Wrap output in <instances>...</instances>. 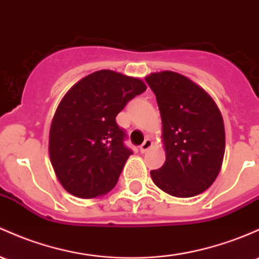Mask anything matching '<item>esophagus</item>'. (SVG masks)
Returning a JSON list of instances; mask_svg holds the SVG:
<instances>
[{"instance_id": "1", "label": "esophagus", "mask_w": 259, "mask_h": 259, "mask_svg": "<svg viewBox=\"0 0 259 259\" xmlns=\"http://www.w3.org/2000/svg\"><path fill=\"white\" fill-rule=\"evenodd\" d=\"M151 146H152V141L150 140L149 138L145 139V141L143 143V145H141V146H140V151L143 152V153H144V152H146L147 150H149L150 147H151Z\"/></svg>"}]
</instances>
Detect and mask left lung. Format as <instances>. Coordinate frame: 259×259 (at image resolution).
Returning a JSON list of instances; mask_svg holds the SVG:
<instances>
[{
	"instance_id": "1",
	"label": "left lung",
	"mask_w": 259,
	"mask_h": 259,
	"mask_svg": "<svg viewBox=\"0 0 259 259\" xmlns=\"http://www.w3.org/2000/svg\"><path fill=\"white\" fill-rule=\"evenodd\" d=\"M145 79L157 101L166 151L163 166L150 172L153 183L173 197L200 194L214 183L223 163L220 110L203 88L181 73L162 71Z\"/></svg>"
}]
</instances>
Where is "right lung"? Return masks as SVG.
Returning a JSON list of instances; mask_svg holds the SVG:
<instances>
[{
	"instance_id": "1",
	"label": "right lung",
	"mask_w": 259,
	"mask_h": 259,
	"mask_svg": "<svg viewBox=\"0 0 259 259\" xmlns=\"http://www.w3.org/2000/svg\"><path fill=\"white\" fill-rule=\"evenodd\" d=\"M145 91L141 79L101 70L78 81L61 99L50 126L49 155L70 194L91 199L114 188L133 155L115 118Z\"/></svg>"
}]
</instances>
